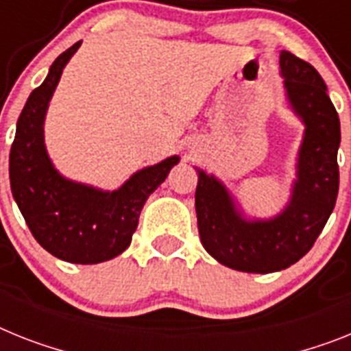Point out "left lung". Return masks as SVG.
<instances>
[{"label": "left lung", "mask_w": 351, "mask_h": 351, "mask_svg": "<svg viewBox=\"0 0 351 351\" xmlns=\"http://www.w3.org/2000/svg\"><path fill=\"white\" fill-rule=\"evenodd\" d=\"M280 73L305 134L289 203L271 219H246L214 175L198 171L194 194L203 248L217 262L246 273H273L293 266L314 246L335 207L339 191V116L326 85L308 62L280 53Z\"/></svg>", "instance_id": "8db88e82"}]
</instances>
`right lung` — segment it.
<instances>
[{"label": "right lung", "mask_w": 351, "mask_h": 351, "mask_svg": "<svg viewBox=\"0 0 351 351\" xmlns=\"http://www.w3.org/2000/svg\"><path fill=\"white\" fill-rule=\"evenodd\" d=\"M80 43L58 55L46 80L30 94L10 149V187L26 225L46 252L73 264H98L125 252L141 210L180 157L144 167L119 189L101 191L67 180L44 146V117L55 87Z\"/></svg>", "instance_id": "add662e5"}]
</instances>
